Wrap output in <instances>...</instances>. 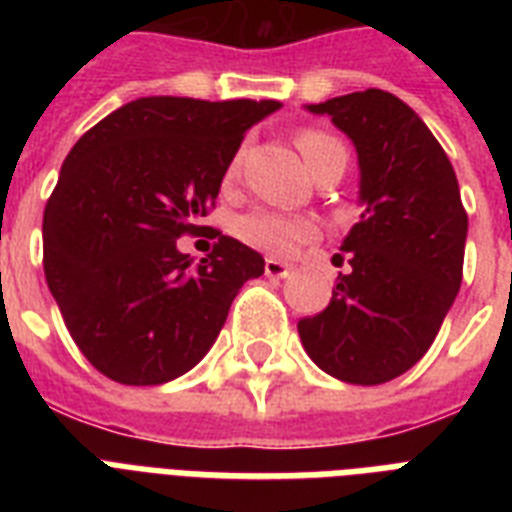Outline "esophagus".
Segmentation results:
<instances>
[{
	"instance_id": "34e87169",
	"label": "esophagus",
	"mask_w": 512,
	"mask_h": 512,
	"mask_svg": "<svg viewBox=\"0 0 512 512\" xmlns=\"http://www.w3.org/2000/svg\"><path fill=\"white\" fill-rule=\"evenodd\" d=\"M289 273H292V268H289L287 263H281V260H265V276L273 281H279V279H287Z\"/></svg>"
}]
</instances>
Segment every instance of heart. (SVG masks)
Masks as SVG:
<instances>
[{
	"label": "heart",
	"instance_id": "obj_1",
	"mask_svg": "<svg viewBox=\"0 0 512 512\" xmlns=\"http://www.w3.org/2000/svg\"><path fill=\"white\" fill-rule=\"evenodd\" d=\"M297 146L303 151L308 167L324 154H329V151H345L340 140H335L332 135L319 130H305L297 138ZM236 170H239V156L233 159L228 175H233ZM236 233H239V239L244 244H249V247L260 249L265 255L284 257L297 244L311 239L313 233H316V225L308 217H292L284 215V212H276V209H252L244 217H239Z\"/></svg>",
	"mask_w": 512,
	"mask_h": 512
}]
</instances>
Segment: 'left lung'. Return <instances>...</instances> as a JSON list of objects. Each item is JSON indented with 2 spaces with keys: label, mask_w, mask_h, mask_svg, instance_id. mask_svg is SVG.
<instances>
[{
  "label": "left lung",
  "mask_w": 512,
  "mask_h": 512,
  "mask_svg": "<svg viewBox=\"0 0 512 512\" xmlns=\"http://www.w3.org/2000/svg\"><path fill=\"white\" fill-rule=\"evenodd\" d=\"M305 111L329 116L356 148L361 215L340 247L350 271L297 332L319 369L380 385L428 353L460 292L468 239L460 185L433 132L390 92H350Z\"/></svg>",
  "instance_id": "1"
}]
</instances>
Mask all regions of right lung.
Wrapping results in <instances>:
<instances>
[{"label": "right lung", "mask_w": 512, "mask_h": 512, "mask_svg": "<svg viewBox=\"0 0 512 512\" xmlns=\"http://www.w3.org/2000/svg\"><path fill=\"white\" fill-rule=\"evenodd\" d=\"M279 100L138 98L76 140L44 209V276L98 372L164 385L191 372L265 260L217 236L193 265L175 241L199 231L244 132ZM204 228V225H201Z\"/></svg>", "instance_id": "obj_1"}]
</instances>
